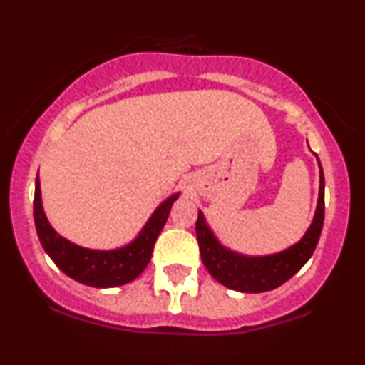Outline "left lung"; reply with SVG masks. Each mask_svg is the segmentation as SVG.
Returning a JSON list of instances; mask_svg holds the SVG:
<instances>
[{
    "label": "left lung",
    "mask_w": 365,
    "mask_h": 365,
    "mask_svg": "<svg viewBox=\"0 0 365 365\" xmlns=\"http://www.w3.org/2000/svg\"><path fill=\"white\" fill-rule=\"evenodd\" d=\"M314 157L318 160L317 153ZM318 168H320V189H318L317 210H314L312 225L297 243L278 253L245 255V253L231 250L215 236L213 229L206 222L205 213L199 210L197 222H195L199 252H201L202 264L218 283L237 292H267L283 285L308 262L317 248L322 225H324L325 182L320 160H318Z\"/></svg>",
    "instance_id": "obj_1"
}]
</instances>
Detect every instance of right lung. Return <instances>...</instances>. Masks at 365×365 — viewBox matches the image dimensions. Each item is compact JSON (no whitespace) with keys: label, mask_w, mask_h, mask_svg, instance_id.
I'll return each mask as SVG.
<instances>
[{"label":"right lung","mask_w":365,"mask_h":365,"mask_svg":"<svg viewBox=\"0 0 365 365\" xmlns=\"http://www.w3.org/2000/svg\"><path fill=\"white\" fill-rule=\"evenodd\" d=\"M178 197L180 192H175L164 199L133 241L118 248H112V250H94V248L71 243L52 227L43 212L40 178L36 176L34 225H36V232L43 250L48 253V257L64 274L83 285L96 287V289H110V287L125 285L143 273L145 267L150 262L157 236L163 231L173 202Z\"/></svg>","instance_id":"obj_1"}]
</instances>
